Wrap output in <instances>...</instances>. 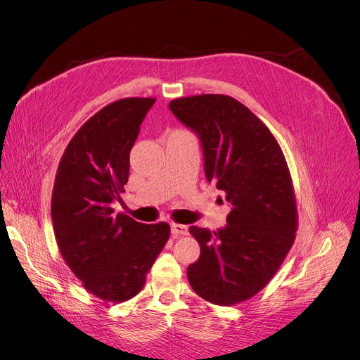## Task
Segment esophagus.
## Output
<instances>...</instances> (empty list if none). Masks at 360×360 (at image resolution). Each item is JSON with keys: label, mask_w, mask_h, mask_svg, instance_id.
Listing matches in <instances>:
<instances>
[{"label": "esophagus", "mask_w": 360, "mask_h": 360, "mask_svg": "<svg viewBox=\"0 0 360 360\" xmlns=\"http://www.w3.org/2000/svg\"><path fill=\"white\" fill-rule=\"evenodd\" d=\"M170 233H172V236H174V238L185 236V235H188V228H186L185 224L172 223V224H170Z\"/></svg>", "instance_id": "1"}]
</instances>
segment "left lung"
Returning <instances> with one entry per match:
<instances>
[{
    "label": "left lung",
    "instance_id": "left-lung-1",
    "mask_svg": "<svg viewBox=\"0 0 360 360\" xmlns=\"http://www.w3.org/2000/svg\"><path fill=\"white\" fill-rule=\"evenodd\" d=\"M169 108L198 136L205 178L232 205L224 228H190L201 252L188 266V280L214 305L239 304L271 280L296 236L297 210L285 155L266 124L231 96L198 94L174 99Z\"/></svg>",
    "mask_w": 360,
    "mask_h": 360
}]
</instances>
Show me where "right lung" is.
I'll return each mask as SVG.
<instances>
[{
	"instance_id": "add662e5",
	"label": "right lung",
	"mask_w": 360,
	"mask_h": 360,
	"mask_svg": "<svg viewBox=\"0 0 360 360\" xmlns=\"http://www.w3.org/2000/svg\"><path fill=\"white\" fill-rule=\"evenodd\" d=\"M155 98L112 102L86 121L56 170L51 217L55 239L83 288L106 302L134 297L166 245L165 221L144 224L113 214L129 175V151Z\"/></svg>"
}]
</instances>
